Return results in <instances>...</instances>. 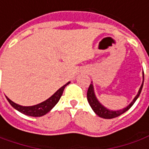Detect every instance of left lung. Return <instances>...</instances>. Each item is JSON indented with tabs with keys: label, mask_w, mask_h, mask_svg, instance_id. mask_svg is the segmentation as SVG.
Here are the masks:
<instances>
[{
	"label": "left lung",
	"mask_w": 149,
	"mask_h": 149,
	"mask_svg": "<svg viewBox=\"0 0 149 149\" xmlns=\"http://www.w3.org/2000/svg\"><path fill=\"white\" fill-rule=\"evenodd\" d=\"M143 79H144V76H143V82L141 86L139 88V90L138 93H137V95H135L134 100H132L130 104H128L124 109H120V110H111V109H107L106 107H104V105L101 104L100 101H99V100L97 99V97H96L95 93V89H94V85H93V81H91V84L90 85L89 89H88V103L91 105V109L95 113L96 115H98L100 117H102V118H104V119H112V118H114V117H119L120 115L125 113L127 110H129L131 108V106L134 104V102L137 100L139 96L140 95V93H141V91H142L143 86Z\"/></svg>",
	"instance_id": "obj_1"
}]
</instances>
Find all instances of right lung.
<instances>
[{
	"label": "right lung",
	"instance_id": "add662e5",
	"mask_svg": "<svg viewBox=\"0 0 149 149\" xmlns=\"http://www.w3.org/2000/svg\"><path fill=\"white\" fill-rule=\"evenodd\" d=\"M69 83H70V81H68L64 86H63L61 88H59L53 95L49 97V99H47L45 101L40 103V104L32 105V106H22V105H19V104H16L15 102H13L12 100H10L7 96H6V97L8 102L10 104L11 106L21 113L25 114L27 116H30V117H41V116L45 115L47 113H49V111L57 104L58 100H60L62 95H63L64 88L66 87Z\"/></svg>",
	"mask_w": 149,
	"mask_h": 149
}]
</instances>
